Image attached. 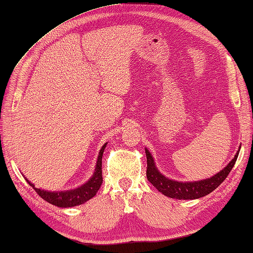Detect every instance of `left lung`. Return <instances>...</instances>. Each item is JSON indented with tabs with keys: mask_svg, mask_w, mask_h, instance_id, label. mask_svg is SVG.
I'll return each instance as SVG.
<instances>
[{
	"mask_svg": "<svg viewBox=\"0 0 253 253\" xmlns=\"http://www.w3.org/2000/svg\"><path fill=\"white\" fill-rule=\"evenodd\" d=\"M146 159H147V168H146V177L153 186L158 189L160 192H162L164 196H168L170 198L175 199H197L200 197H204L211 191L215 190L220 183L230 173L232 168L234 167L238 159L239 151L235 154L234 159L224 168L222 171H219L217 174L210 179L202 180V181H195V182H180L174 181V180H170L167 177H164L158 171L155 167L154 160L152 158L150 152L145 148Z\"/></svg>",
	"mask_w": 253,
	"mask_h": 253,
	"instance_id": "8db88e82",
	"label": "left lung"
}]
</instances>
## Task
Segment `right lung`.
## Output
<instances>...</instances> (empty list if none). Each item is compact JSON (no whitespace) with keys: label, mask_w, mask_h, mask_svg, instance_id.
<instances>
[{"label":"right lung","mask_w":253,"mask_h":253,"mask_svg":"<svg viewBox=\"0 0 253 253\" xmlns=\"http://www.w3.org/2000/svg\"><path fill=\"white\" fill-rule=\"evenodd\" d=\"M106 145L107 144H105L99 152L94 174L92 175V178L86 183H84L83 186L76 188L74 190L51 192V191H46V190L38 189V188H35L34 183L29 182L28 180L27 182L34 188L40 197H42L43 200H46L47 203L51 204V205H55L57 207H73V206L82 205V204L87 202V200L91 199L93 196H95V194H97V191L99 190V188L102 183V154H103V151H105Z\"/></svg>","instance_id":"1"}]
</instances>
